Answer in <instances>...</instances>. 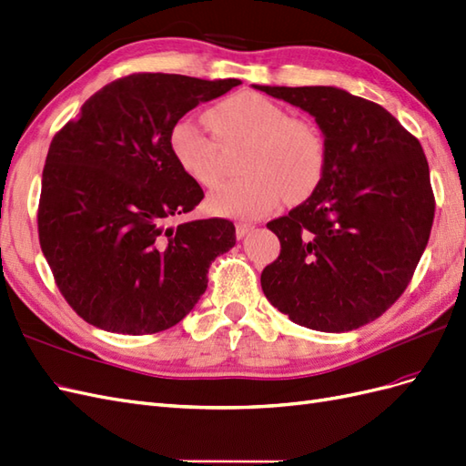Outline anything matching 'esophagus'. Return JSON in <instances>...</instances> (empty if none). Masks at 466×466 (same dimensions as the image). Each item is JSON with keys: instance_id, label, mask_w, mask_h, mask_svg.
Here are the masks:
<instances>
[{"instance_id": "34e87169", "label": "esophagus", "mask_w": 466, "mask_h": 466, "mask_svg": "<svg viewBox=\"0 0 466 466\" xmlns=\"http://www.w3.org/2000/svg\"><path fill=\"white\" fill-rule=\"evenodd\" d=\"M252 228H255V225H252V223H247V221H238V223H235V235H237V238H243L248 231H252Z\"/></svg>"}]
</instances>
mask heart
<instances>
[{"instance_id":"1","label":"heart","mask_w":466,"mask_h":466,"mask_svg":"<svg viewBox=\"0 0 466 466\" xmlns=\"http://www.w3.org/2000/svg\"><path fill=\"white\" fill-rule=\"evenodd\" d=\"M206 120L220 144L250 142L241 165L247 175L209 196L214 214L262 218L284 198L301 200L319 185L327 161L322 134L309 120L291 118L272 98L255 91L235 93L211 106ZM217 143L192 118L178 120L168 134L175 161L202 187H216L221 178Z\"/></svg>"}]
</instances>
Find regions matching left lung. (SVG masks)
Segmentation results:
<instances>
[{"label":"left lung","mask_w":466,"mask_h":466,"mask_svg":"<svg viewBox=\"0 0 466 466\" xmlns=\"http://www.w3.org/2000/svg\"><path fill=\"white\" fill-rule=\"evenodd\" d=\"M252 87L309 112L327 149L315 192L268 223L281 250L262 291L301 327L356 330L400 298L426 250L435 200L424 149L389 110L344 89Z\"/></svg>","instance_id":"left-lung-1"}]
</instances>
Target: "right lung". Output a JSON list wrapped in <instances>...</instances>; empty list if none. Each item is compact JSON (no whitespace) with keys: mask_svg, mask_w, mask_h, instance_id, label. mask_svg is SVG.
Instances as JSON below:
<instances>
[{"mask_svg":"<svg viewBox=\"0 0 466 466\" xmlns=\"http://www.w3.org/2000/svg\"><path fill=\"white\" fill-rule=\"evenodd\" d=\"M238 79L134 74L108 83L54 136L42 171L40 248L74 311L96 329L175 327L208 288V268L235 247V225H168L204 190L175 161L168 134L188 110Z\"/></svg>","mask_w":466,"mask_h":466,"instance_id":"obj_1","label":"right lung"}]
</instances>
